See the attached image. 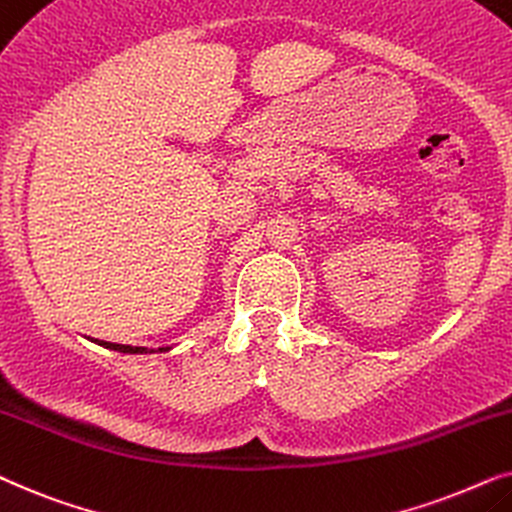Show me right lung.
Here are the masks:
<instances>
[{
    "label": "right lung",
    "mask_w": 512,
    "mask_h": 512,
    "mask_svg": "<svg viewBox=\"0 0 512 512\" xmlns=\"http://www.w3.org/2000/svg\"><path fill=\"white\" fill-rule=\"evenodd\" d=\"M98 342V339H95ZM100 346H105V349H112V351H121V353H147L145 346H126V344H112V342H98ZM159 351H168V349H159ZM152 353V351H149Z\"/></svg>",
    "instance_id": "right-lung-1"
}]
</instances>
